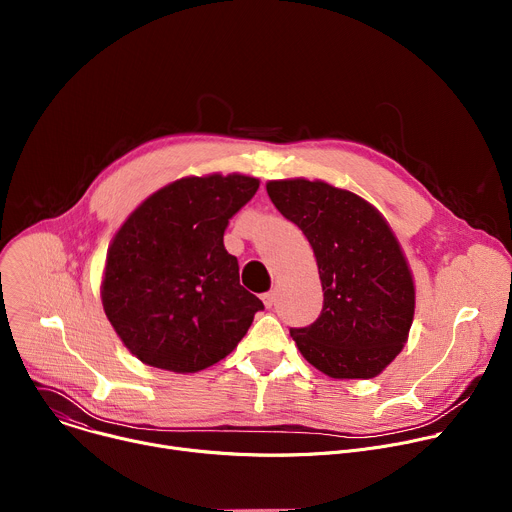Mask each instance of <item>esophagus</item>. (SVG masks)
Segmentation results:
<instances>
[{"label":"esophagus","mask_w":512,"mask_h":512,"mask_svg":"<svg viewBox=\"0 0 512 512\" xmlns=\"http://www.w3.org/2000/svg\"><path fill=\"white\" fill-rule=\"evenodd\" d=\"M263 304H265L267 308L275 306V291H267V294H263Z\"/></svg>","instance_id":"34e87169"}]
</instances>
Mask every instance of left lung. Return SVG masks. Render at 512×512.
Wrapping results in <instances>:
<instances>
[{"mask_svg":"<svg viewBox=\"0 0 512 512\" xmlns=\"http://www.w3.org/2000/svg\"><path fill=\"white\" fill-rule=\"evenodd\" d=\"M275 208L310 241L324 291L318 320L291 328L304 358L332 379H373L403 350L415 312L407 259L383 214L322 180H271Z\"/></svg>","mask_w":512,"mask_h":512,"instance_id":"8db88e82","label":"left lung"}]
</instances>
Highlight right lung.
I'll use <instances>...</instances> for the list:
<instances>
[{"label":"right lung","instance_id":"right-lung-1","mask_svg":"<svg viewBox=\"0 0 512 512\" xmlns=\"http://www.w3.org/2000/svg\"><path fill=\"white\" fill-rule=\"evenodd\" d=\"M257 188L243 174L188 176L145 198L117 231L103 310L141 362L196 373L247 334L263 302L239 283V261L223 237Z\"/></svg>","mask_w":512,"mask_h":512}]
</instances>
